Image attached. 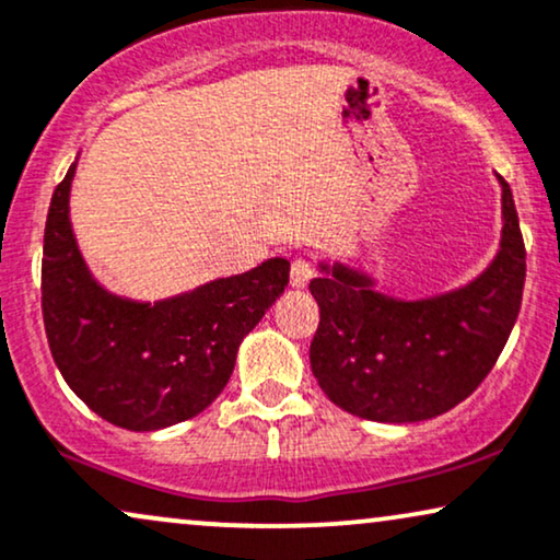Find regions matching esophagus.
<instances>
[{
  "instance_id": "34e87169",
  "label": "esophagus",
  "mask_w": 560,
  "mask_h": 560,
  "mask_svg": "<svg viewBox=\"0 0 560 560\" xmlns=\"http://www.w3.org/2000/svg\"><path fill=\"white\" fill-rule=\"evenodd\" d=\"M313 276H315V268H313V264H310V260H304V258L294 260V264H292V287L294 289L307 287Z\"/></svg>"
}]
</instances>
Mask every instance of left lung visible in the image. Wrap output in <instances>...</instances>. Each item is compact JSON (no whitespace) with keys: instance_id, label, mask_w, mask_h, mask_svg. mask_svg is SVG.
I'll return each mask as SVG.
<instances>
[{"instance_id":"8db88e82","label":"left lung","mask_w":560,"mask_h":560,"mask_svg":"<svg viewBox=\"0 0 560 560\" xmlns=\"http://www.w3.org/2000/svg\"><path fill=\"white\" fill-rule=\"evenodd\" d=\"M501 186L499 250L468 284L400 300L341 260H320L310 281L320 325L310 364L338 408L380 423L436 419L493 370L512 332L525 287V243L509 183Z\"/></svg>"}]
</instances>
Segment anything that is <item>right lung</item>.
<instances>
[{
    "mask_svg": "<svg viewBox=\"0 0 560 560\" xmlns=\"http://www.w3.org/2000/svg\"><path fill=\"white\" fill-rule=\"evenodd\" d=\"M77 162L54 190L44 235V323L51 357L77 398L129 431H158L211 406L243 338L289 284V260L190 292L139 302L92 276L69 219Z\"/></svg>",
    "mask_w": 560,
    "mask_h": 560,
    "instance_id": "right-lung-1",
    "label": "right lung"
}]
</instances>
